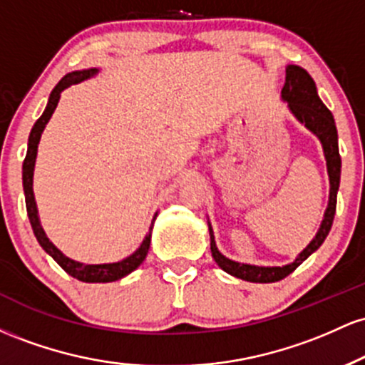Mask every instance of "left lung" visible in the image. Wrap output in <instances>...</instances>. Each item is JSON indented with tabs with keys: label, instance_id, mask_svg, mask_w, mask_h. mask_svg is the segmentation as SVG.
I'll list each match as a JSON object with an SVG mask.
<instances>
[{
	"label": "left lung",
	"instance_id": "left-lung-1",
	"mask_svg": "<svg viewBox=\"0 0 365 365\" xmlns=\"http://www.w3.org/2000/svg\"><path fill=\"white\" fill-rule=\"evenodd\" d=\"M283 101L288 103V108L293 113L300 123L305 125L317 139L321 140L322 150H324L326 166H328V177H329V200L328 207H326L322 223L317 230L316 237L305 249L297 255V259L287 266H254V264H242L232 259L225 257L223 254L217 250L215 235H212V228L209 225V235H211V254L215 261L221 269L226 271L228 274L235 276V278L245 279V282L252 283H274L279 279L287 278L288 274L293 273L297 267L302 264L305 259L322 245V242L328 237L331 225H333L334 212H336V194L340 188V175H341V158L340 150H338V132L334 118L331 111L324 106L317 96L316 82L309 75L302 66L288 65L287 66V78H284V86L282 89Z\"/></svg>",
	"mask_w": 365,
	"mask_h": 365
}]
</instances>
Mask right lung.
I'll return each mask as SVG.
<instances>
[{
	"mask_svg": "<svg viewBox=\"0 0 365 365\" xmlns=\"http://www.w3.org/2000/svg\"><path fill=\"white\" fill-rule=\"evenodd\" d=\"M98 68H89V70H77V72L66 73L65 77L61 78L60 82L56 83V87L51 91L49 94V101L48 106L41 118L36 121L34 127L31 130V135H29V144H27V156L24 159V166H22V180H24V194H25V206H27V215L29 220H31L32 230H34V235L39 242V245L48 252L51 257L56 261L63 269L66 271L70 276L77 278L78 282H86V283H110V282H116V279H121L123 276H127L132 273L133 269L140 266L144 262L145 255L149 252V245H150V232H153V225L154 220H156L158 212L153 217V223H150L149 233L145 235L144 240L139 249L135 250L132 255L125 257L123 261L118 262H111V264H83V262H77L73 259L66 257L65 254L61 252L58 247H54L53 242H49V238L46 237L43 226H41L39 221V215H37V206H36V199H34V190H32V178H34V166H36V158H37V145H39L41 140V133L44 132V127L48 125L49 118L56 110L58 101H60L61 92L66 89V87L73 86V83H78L82 81H87V78L94 77L98 73Z\"/></svg>",
	"mask_w": 365,
	"mask_h": 365,
	"instance_id": "1",
	"label": "right lung"
}]
</instances>
